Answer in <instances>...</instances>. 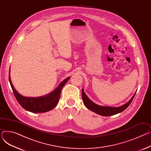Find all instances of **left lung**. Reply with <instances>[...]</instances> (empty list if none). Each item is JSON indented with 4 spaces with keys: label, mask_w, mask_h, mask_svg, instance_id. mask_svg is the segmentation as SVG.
<instances>
[{
    "label": "left lung",
    "mask_w": 151,
    "mask_h": 151,
    "mask_svg": "<svg viewBox=\"0 0 151 151\" xmlns=\"http://www.w3.org/2000/svg\"><path fill=\"white\" fill-rule=\"evenodd\" d=\"M135 94L136 93L133 95V96L132 97V99L125 105L119 107H110V106H100L96 104H94V103L92 101H91L88 97V96H86V93L84 92V89H82V98H83V103L84 105L86 106V107L88 109H90L91 111H92L104 116H113L123 111H124L130 105L134 96H135Z\"/></svg>",
    "instance_id": "obj_1"
}]
</instances>
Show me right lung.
Returning <instances> with one entry per match:
<instances>
[{
    "instance_id": "obj_1",
    "label": "right lung",
    "mask_w": 151,
    "mask_h": 151,
    "mask_svg": "<svg viewBox=\"0 0 151 151\" xmlns=\"http://www.w3.org/2000/svg\"><path fill=\"white\" fill-rule=\"evenodd\" d=\"M70 77L63 80L54 91L44 96L38 97H27L19 94L13 86L9 74V81L14 96L19 105L28 111L35 113H42L49 111L54 109L58 104L63 86L65 84Z\"/></svg>"
}]
</instances>
